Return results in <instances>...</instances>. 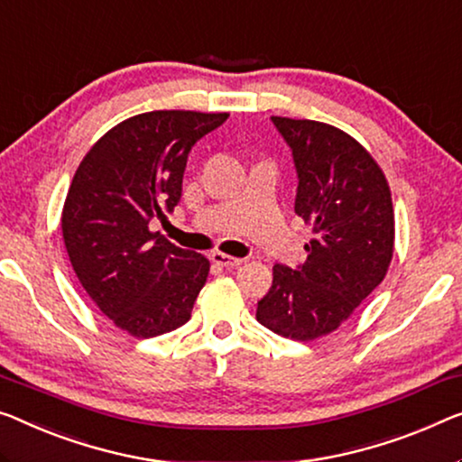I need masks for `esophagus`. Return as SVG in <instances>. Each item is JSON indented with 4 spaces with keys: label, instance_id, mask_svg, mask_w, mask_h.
<instances>
[{
    "label": "esophagus",
    "instance_id": "34e87169",
    "mask_svg": "<svg viewBox=\"0 0 462 462\" xmlns=\"http://www.w3.org/2000/svg\"><path fill=\"white\" fill-rule=\"evenodd\" d=\"M211 261L216 265H219V267H238V265H243V259L232 257V254H226L222 251H213L211 253Z\"/></svg>",
    "mask_w": 462,
    "mask_h": 462
}]
</instances>
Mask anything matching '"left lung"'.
<instances>
[{
	"instance_id": "8db88e82",
	"label": "left lung",
	"mask_w": 462,
	"mask_h": 462,
	"mask_svg": "<svg viewBox=\"0 0 462 462\" xmlns=\"http://www.w3.org/2000/svg\"><path fill=\"white\" fill-rule=\"evenodd\" d=\"M291 144L299 174L294 211L311 226L299 270L273 265L257 321L309 342L338 329L382 284L394 254L392 192L367 149L326 122L272 116Z\"/></svg>"
}]
</instances>
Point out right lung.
<instances>
[{
    "label": "right lung",
    "mask_w": 462,
    "mask_h": 462,
    "mask_svg": "<svg viewBox=\"0 0 462 462\" xmlns=\"http://www.w3.org/2000/svg\"><path fill=\"white\" fill-rule=\"evenodd\" d=\"M230 114L157 109L116 124L82 157L61 209L72 270L103 315L134 338L184 326L209 261L149 222L180 201L189 151Z\"/></svg>",
    "instance_id": "add662e5"
}]
</instances>
